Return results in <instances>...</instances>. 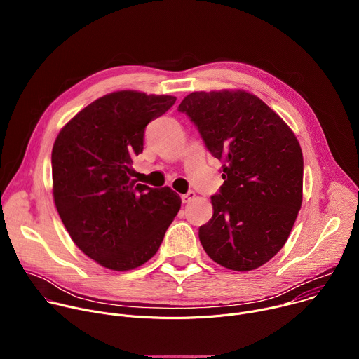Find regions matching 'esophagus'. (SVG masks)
<instances>
[{
    "mask_svg": "<svg viewBox=\"0 0 359 359\" xmlns=\"http://www.w3.org/2000/svg\"><path fill=\"white\" fill-rule=\"evenodd\" d=\"M194 197H196V193H194L193 190H189L186 194L182 196V201H183V203H189V201H191Z\"/></svg>",
    "mask_w": 359,
    "mask_h": 359,
    "instance_id": "34e87169",
    "label": "esophagus"
}]
</instances>
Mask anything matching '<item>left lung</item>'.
I'll return each mask as SVG.
<instances>
[{
  "instance_id": "left-lung-1",
  "label": "left lung",
  "mask_w": 359,
  "mask_h": 359,
  "mask_svg": "<svg viewBox=\"0 0 359 359\" xmlns=\"http://www.w3.org/2000/svg\"><path fill=\"white\" fill-rule=\"evenodd\" d=\"M177 111L223 162L213 217L198 229L204 251L234 271L266 264L285 244L301 209L304 161L295 135L244 90L193 92Z\"/></svg>"
}]
</instances>
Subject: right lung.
<instances>
[{
    "mask_svg": "<svg viewBox=\"0 0 359 359\" xmlns=\"http://www.w3.org/2000/svg\"><path fill=\"white\" fill-rule=\"evenodd\" d=\"M176 102L169 95L119 90L76 114L53 147L54 200L74 243L97 264L133 270L159 250L180 210L170 187L132 179L147 123Z\"/></svg>",
    "mask_w": 359,
    "mask_h": 359,
    "instance_id": "obj_1",
    "label": "right lung"
}]
</instances>
